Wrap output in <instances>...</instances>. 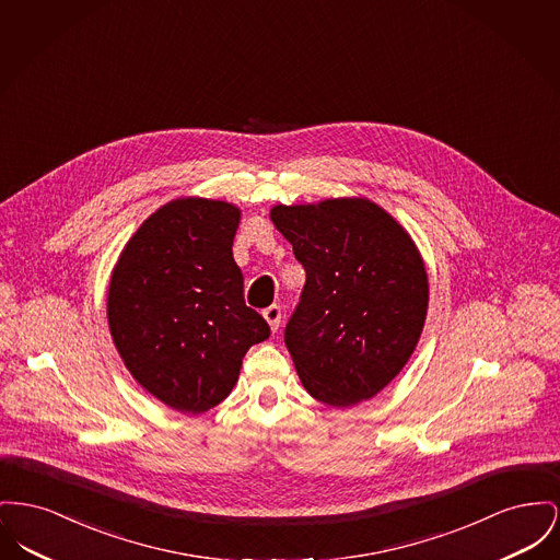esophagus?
<instances>
[{"instance_id":"obj_1","label":"esophagus","mask_w":560,"mask_h":560,"mask_svg":"<svg viewBox=\"0 0 560 560\" xmlns=\"http://www.w3.org/2000/svg\"><path fill=\"white\" fill-rule=\"evenodd\" d=\"M264 319L268 322V326L272 331H277L279 329V324H281V306L279 304H270L268 308H264Z\"/></svg>"}]
</instances>
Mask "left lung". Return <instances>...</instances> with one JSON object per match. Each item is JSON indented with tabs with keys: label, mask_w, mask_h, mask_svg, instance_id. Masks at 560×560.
<instances>
[{
	"label": "left lung",
	"mask_w": 560,
	"mask_h": 560,
	"mask_svg": "<svg viewBox=\"0 0 560 560\" xmlns=\"http://www.w3.org/2000/svg\"><path fill=\"white\" fill-rule=\"evenodd\" d=\"M270 220L306 270L285 347L304 389L345 408L387 387L428 315V272L408 232L365 198L277 205Z\"/></svg>",
	"instance_id": "obj_1"
}]
</instances>
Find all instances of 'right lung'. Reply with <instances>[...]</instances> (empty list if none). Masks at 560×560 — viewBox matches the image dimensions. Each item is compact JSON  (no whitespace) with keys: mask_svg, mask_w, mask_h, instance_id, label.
Masks as SVG:
<instances>
[{"mask_svg":"<svg viewBox=\"0 0 560 560\" xmlns=\"http://www.w3.org/2000/svg\"><path fill=\"white\" fill-rule=\"evenodd\" d=\"M238 220L231 202L171 200L132 234L112 272L114 345L132 378L179 412L226 399L249 347L270 336L245 304L232 258Z\"/></svg>","mask_w":560,"mask_h":560,"instance_id":"add662e5","label":"right lung"}]
</instances>
